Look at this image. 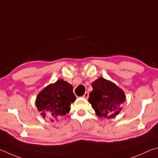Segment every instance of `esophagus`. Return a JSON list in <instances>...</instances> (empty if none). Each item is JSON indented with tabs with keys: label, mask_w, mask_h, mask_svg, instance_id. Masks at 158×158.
Returning <instances> with one entry per match:
<instances>
[{
	"label": "esophagus",
	"mask_w": 158,
	"mask_h": 158,
	"mask_svg": "<svg viewBox=\"0 0 158 158\" xmlns=\"http://www.w3.org/2000/svg\"><path fill=\"white\" fill-rule=\"evenodd\" d=\"M82 97L85 98H88V97H89V92H85V94L82 96Z\"/></svg>",
	"instance_id": "obj_1"
}]
</instances>
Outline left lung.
<instances>
[{"mask_svg": "<svg viewBox=\"0 0 158 158\" xmlns=\"http://www.w3.org/2000/svg\"><path fill=\"white\" fill-rule=\"evenodd\" d=\"M92 85L93 90L89 94V102L96 114L109 118L117 115L126 101L123 91L103 77H99Z\"/></svg>", "mask_w": 158, "mask_h": 158, "instance_id": "8db88e82", "label": "left lung"}]
</instances>
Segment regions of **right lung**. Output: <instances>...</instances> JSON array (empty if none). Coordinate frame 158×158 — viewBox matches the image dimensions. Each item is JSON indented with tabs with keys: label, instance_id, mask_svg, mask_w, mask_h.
<instances>
[{
	"label": "right lung",
	"instance_id": "obj_1",
	"mask_svg": "<svg viewBox=\"0 0 158 158\" xmlns=\"http://www.w3.org/2000/svg\"><path fill=\"white\" fill-rule=\"evenodd\" d=\"M76 100L73 87L67 82L59 80L50 85L39 94L36 99V106L44 118L51 121L70 111L71 103Z\"/></svg>",
	"mask_w": 158,
	"mask_h": 158
}]
</instances>
